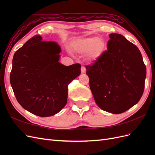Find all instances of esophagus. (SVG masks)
<instances>
[{"label": "esophagus", "mask_w": 155, "mask_h": 155, "mask_svg": "<svg viewBox=\"0 0 155 155\" xmlns=\"http://www.w3.org/2000/svg\"><path fill=\"white\" fill-rule=\"evenodd\" d=\"M81 73H82V74L85 73V71H86L85 67H81Z\"/></svg>", "instance_id": "34e87169"}]
</instances>
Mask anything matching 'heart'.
Returning a JSON list of instances; mask_svg holds the SVG:
<instances>
[{
  "mask_svg": "<svg viewBox=\"0 0 155 155\" xmlns=\"http://www.w3.org/2000/svg\"><path fill=\"white\" fill-rule=\"evenodd\" d=\"M104 43L98 37H89L78 41L74 44V48L79 53H86L90 61L99 58L104 50Z\"/></svg>",
  "mask_w": 155,
  "mask_h": 155,
  "instance_id": "obj_1",
  "label": "heart"
}]
</instances>
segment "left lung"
<instances>
[{
    "mask_svg": "<svg viewBox=\"0 0 155 155\" xmlns=\"http://www.w3.org/2000/svg\"><path fill=\"white\" fill-rule=\"evenodd\" d=\"M107 50L86 67L96 104L112 114H121L139 101L144 91L146 67L139 49L124 36L109 35Z\"/></svg>",
    "mask_w": 155,
    "mask_h": 155,
    "instance_id": "obj_1",
    "label": "left lung"
}]
</instances>
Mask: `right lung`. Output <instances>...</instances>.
<instances>
[{
	"label": "right lung",
	"instance_id": "right-lung-1",
	"mask_svg": "<svg viewBox=\"0 0 155 155\" xmlns=\"http://www.w3.org/2000/svg\"><path fill=\"white\" fill-rule=\"evenodd\" d=\"M60 46L42 41L40 35L28 41L13 55L10 83L24 109L41 117L55 115L66 105L68 85L81 74V64L59 62Z\"/></svg>",
	"mask_w": 155,
	"mask_h": 155
}]
</instances>
